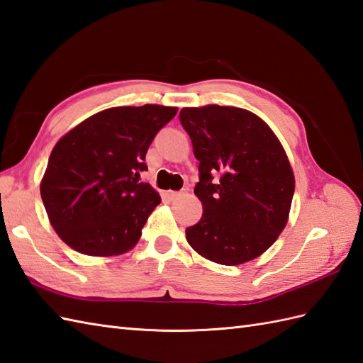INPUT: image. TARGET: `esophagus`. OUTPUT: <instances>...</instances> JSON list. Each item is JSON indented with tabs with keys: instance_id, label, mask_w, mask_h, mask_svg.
I'll use <instances>...</instances> for the list:
<instances>
[{
	"instance_id": "34e87169",
	"label": "esophagus",
	"mask_w": 363,
	"mask_h": 363,
	"mask_svg": "<svg viewBox=\"0 0 363 363\" xmlns=\"http://www.w3.org/2000/svg\"><path fill=\"white\" fill-rule=\"evenodd\" d=\"M167 195H168V198H170V199H178V198L184 196V191H168Z\"/></svg>"
}]
</instances>
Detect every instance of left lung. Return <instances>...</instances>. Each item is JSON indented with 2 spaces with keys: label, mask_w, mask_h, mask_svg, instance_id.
Listing matches in <instances>:
<instances>
[{
  "label": "left lung",
  "mask_w": 363,
  "mask_h": 363,
  "mask_svg": "<svg viewBox=\"0 0 363 363\" xmlns=\"http://www.w3.org/2000/svg\"><path fill=\"white\" fill-rule=\"evenodd\" d=\"M179 119L199 161L202 218L185 230L189 244L224 266L264 254L288 224L296 189L281 142L242 108H182Z\"/></svg>",
  "instance_id": "obj_1"
}]
</instances>
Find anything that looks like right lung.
I'll list each match as a JSON object with an SVG mask.
<instances>
[{
  "mask_svg": "<svg viewBox=\"0 0 363 363\" xmlns=\"http://www.w3.org/2000/svg\"><path fill=\"white\" fill-rule=\"evenodd\" d=\"M176 106H116L88 117L55 143L41 199L50 225L71 249L91 257L136 246L161 196L148 182L145 155Z\"/></svg>",
  "mask_w": 363,
  "mask_h": 363,
  "instance_id": "1",
  "label": "right lung"
}]
</instances>
